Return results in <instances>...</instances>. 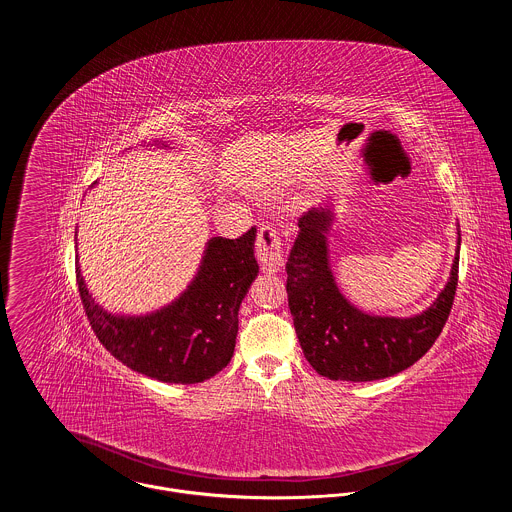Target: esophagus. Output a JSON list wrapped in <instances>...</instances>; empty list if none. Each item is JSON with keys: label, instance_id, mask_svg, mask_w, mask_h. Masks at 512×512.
Segmentation results:
<instances>
[{"label": "esophagus", "instance_id": "1", "mask_svg": "<svg viewBox=\"0 0 512 512\" xmlns=\"http://www.w3.org/2000/svg\"><path fill=\"white\" fill-rule=\"evenodd\" d=\"M257 259L271 271H279L283 267V243L275 227H261L257 239Z\"/></svg>", "mask_w": 512, "mask_h": 512}]
</instances>
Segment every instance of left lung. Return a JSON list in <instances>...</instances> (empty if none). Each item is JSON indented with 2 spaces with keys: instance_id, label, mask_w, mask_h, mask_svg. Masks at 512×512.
I'll return each mask as SVG.
<instances>
[{
  "instance_id": "left-lung-1",
  "label": "left lung",
  "mask_w": 512,
  "mask_h": 512,
  "mask_svg": "<svg viewBox=\"0 0 512 512\" xmlns=\"http://www.w3.org/2000/svg\"><path fill=\"white\" fill-rule=\"evenodd\" d=\"M336 216L330 196L298 223L300 235L285 265L296 334L308 362L326 379L350 383L387 379L417 362L450 316L458 285L460 229L450 277L437 298L413 316H379L354 306L336 281L328 241Z\"/></svg>"
}]
</instances>
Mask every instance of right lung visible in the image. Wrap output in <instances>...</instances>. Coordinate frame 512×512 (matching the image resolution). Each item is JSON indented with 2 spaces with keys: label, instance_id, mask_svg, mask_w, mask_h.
Returning a JSON list of instances; mask_svg holds the SVG:
<instances>
[{
  "label": "right lung",
  "instance_id": "1",
  "mask_svg": "<svg viewBox=\"0 0 512 512\" xmlns=\"http://www.w3.org/2000/svg\"><path fill=\"white\" fill-rule=\"evenodd\" d=\"M135 148L176 150L162 139ZM255 239L257 229L239 239L210 237L186 289L145 314L103 308L87 287L77 253L81 300L97 338L125 367L162 383L192 385L221 373L235 352L241 302L259 275Z\"/></svg>",
  "mask_w": 512,
  "mask_h": 512
}]
</instances>
